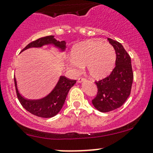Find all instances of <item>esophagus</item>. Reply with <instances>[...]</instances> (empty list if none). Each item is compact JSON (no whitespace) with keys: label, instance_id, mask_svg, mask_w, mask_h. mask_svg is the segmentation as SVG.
Returning a JSON list of instances; mask_svg holds the SVG:
<instances>
[{"label":"esophagus","instance_id":"obj_1","mask_svg":"<svg viewBox=\"0 0 153 153\" xmlns=\"http://www.w3.org/2000/svg\"><path fill=\"white\" fill-rule=\"evenodd\" d=\"M85 78L82 77V76H80V77L78 78L77 82H83V81H85Z\"/></svg>","mask_w":153,"mask_h":153}]
</instances>
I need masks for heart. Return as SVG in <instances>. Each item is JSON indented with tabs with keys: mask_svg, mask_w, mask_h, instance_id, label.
<instances>
[{
	"mask_svg": "<svg viewBox=\"0 0 153 153\" xmlns=\"http://www.w3.org/2000/svg\"><path fill=\"white\" fill-rule=\"evenodd\" d=\"M71 54L70 66L75 70L84 66L93 79L106 76L113 68L116 58L113 46L98 40H88L75 45Z\"/></svg>",
	"mask_w": 153,
	"mask_h": 153,
	"instance_id": "heart-1",
	"label": "heart"
}]
</instances>
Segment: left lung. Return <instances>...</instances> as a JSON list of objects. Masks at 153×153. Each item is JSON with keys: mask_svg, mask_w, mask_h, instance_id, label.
<instances>
[{"mask_svg": "<svg viewBox=\"0 0 153 153\" xmlns=\"http://www.w3.org/2000/svg\"><path fill=\"white\" fill-rule=\"evenodd\" d=\"M116 52V66L105 78L95 81L97 95L92 104L97 110L107 113L119 108L128 99L131 91L134 74L131 57L123 45L108 38Z\"/></svg>", "mask_w": 153, "mask_h": 153, "instance_id": "1", "label": "left lung"}]
</instances>
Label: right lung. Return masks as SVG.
Returning <instances> with one entry per match:
<instances>
[{
	"mask_svg": "<svg viewBox=\"0 0 153 153\" xmlns=\"http://www.w3.org/2000/svg\"><path fill=\"white\" fill-rule=\"evenodd\" d=\"M45 44H53L61 49H65V42L59 41L54 38V36L49 35L41 37L28 43L24 49L30 47H40ZM16 91L20 104L27 111L36 116L41 118H51L59 113L65 104L68 93L71 87L76 83V80L69 79L65 76H61L56 88L48 96L38 101H30L25 99L19 93L16 86V80L14 78Z\"/></svg>",
	"mask_w": 153,
	"mask_h": 153,
	"instance_id": "add662e5",
	"label": "right lung"
}]
</instances>
